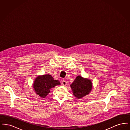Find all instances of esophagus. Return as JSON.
<instances>
[{"label": "esophagus", "mask_w": 130, "mask_h": 130, "mask_svg": "<svg viewBox=\"0 0 130 130\" xmlns=\"http://www.w3.org/2000/svg\"><path fill=\"white\" fill-rule=\"evenodd\" d=\"M67 82L65 80H62V84L63 86H66L67 85Z\"/></svg>", "instance_id": "obj_1"}]
</instances>
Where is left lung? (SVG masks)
Segmentation results:
<instances>
[{"label": "left lung", "mask_w": 130, "mask_h": 130, "mask_svg": "<svg viewBox=\"0 0 130 130\" xmlns=\"http://www.w3.org/2000/svg\"><path fill=\"white\" fill-rule=\"evenodd\" d=\"M70 86L74 95L77 99H79L90 93L93 86L91 80L78 75L70 85Z\"/></svg>", "instance_id": "left-lung-1"}]
</instances>
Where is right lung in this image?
<instances>
[{
  "mask_svg": "<svg viewBox=\"0 0 130 130\" xmlns=\"http://www.w3.org/2000/svg\"><path fill=\"white\" fill-rule=\"evenodd\" d=\"M59 85V81L54 80L51 75L46 74L37 76L34 81L33 88L37 94L45 98L50 92L51 89Z\"/></svg>",
  "mask_w": 130,
  "mask_h": 130,
  "instance_id": "1",
  "label": "right lung"
}]
</instances>
